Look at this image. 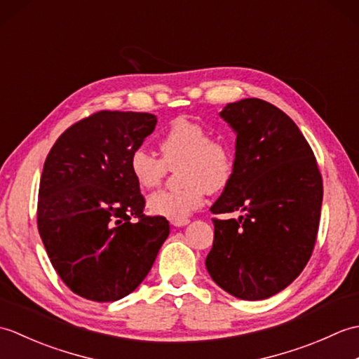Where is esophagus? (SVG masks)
Instances as JSON below:
<instances>
[{
  "instance_id": "obj_1",
  "label": "esophagus",
  "mask_w": 359,
  "mask_h": 359,
  "mask_svg": "<svg viewBox=\"0 0 359 359\" xmlns=\"http://www.w3.org/2000/svg\"><path fill=\"white\" fill-rule=\"evenodd\" d=\"M189 222V219H171V225H174V226H184V225H187Z\"/></svg>"
}]
</instances>
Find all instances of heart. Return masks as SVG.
<instances>
[{"instance_id": "obj_1", "label": "heart", "mask_w": 359, "mask_h": 359, "mask_svg": "<svg viewBox=\"0 0 359 359\" xmlns=\"http://www.w3.org/2000/svg\"><path fill=\"white\" fill-rule=\"evenodd\" d=\"M162 158L147 149H135L129 157V170L137 185L151 189L160 185L170 168H177L182 185L162 189L149 196L152 215L170 219H187L205 201V191L219 193L230 184L234 172V151L222 139H211V133L199 121L175 118L158 140Z\"/></svg>"}]
</instances>
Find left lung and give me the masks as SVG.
<instances>
[{
    "mask_svg": "<svg viewBox=\"0 0 359 359\" xmlns=\"http://www.w3.org/2000/svg\"><path fill=\"white\" fill-rule=\"evenodd\" d=\"M236 133L233 177L212 215L215 241L207 270L239 299L261 301L299 276L315 248L323 177L299 128L261 98L228 103L220 112Z\"/></svg>",
    "mask_w": 359,
    "mask_h": 359,
    "instance_id": "left-lung-1",
    "label": "left lung"
}]
</instances>
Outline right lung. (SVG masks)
<instances>
[{"label":"right lung","mask_w":359,"mask_h":359,"mask_svg":"<svg viewBox=\"0 0 359 359\" xmlns=\"http://www.w3.org/2000/svg\"><path fill=\"white\" fill-rule=\"evenodd\" d=\"M156 123L148 112H95L67 128L46 157L38 231L58 276L85 299L112 302L134 292L170 234L163 216L143 215L129 170Z\"/></svg>","instance_id":"add662e5"}]
</instances>
